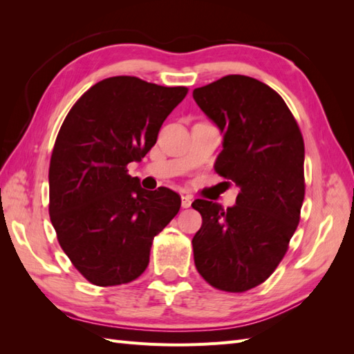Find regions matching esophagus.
I'll use <instances>...</instances> for the list:
<instances>
[{
    "label": "esophagus",
    "mask_w": 354,
    "mask_h": 354,
    "mask_svg": "<svg viewBox=\"0 0 354 354\" xmlns=\"http://www.w3.org/2000/svg\"><path fill=\"white\" fill-rule=\"evenodd\" d=\"M192 202H193V198L190 196V194H183V196H181L183 208H189L192 205Z\"/></svg>",
    "instance_id": "1"
}]
</instances>
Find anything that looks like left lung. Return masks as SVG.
<instances>
[{"instance_id":"1","label":"left lung","mask_w":354,"mask_h":354,"mask_svg":"<svg viewBox=\"0 0 354 354\" xmlns=\"http://www.w3.org/2000/svg\"><path fill=\"white\" fill-rule=\"evenodd\" d=\"M193 99L223 135L216 171L240 192L223 209L192 204L202 216L194 265L216 289L245 292L274 272L288 251L304 201V141L288 104L263 82L230 74L196 88Z\"/></svg>"}]
</instances>
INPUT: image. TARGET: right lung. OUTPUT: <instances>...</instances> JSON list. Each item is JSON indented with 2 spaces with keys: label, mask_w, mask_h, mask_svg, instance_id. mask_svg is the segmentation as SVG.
I'll return each mask as SVG.
<instances>
[{
  "label": "right lung",
  "mask_w": 354,
  "mask_h": 354,
  "mask_svg": "<svg viewBox=\"0 0 354 354\" xmlns=\"http://www.w3.org/2000/svg\"><path fill=\"white\" fill-rule=\"evenodd\" d=\"M187 91L115 76L89 88L65 117L50 161L48 212L59 245L89 283L138 278L153 237L178 214V193L141 189L126 165L152 149Z\"/></svg>",
  "instance_id": "obj_1"
}]
</instances>
